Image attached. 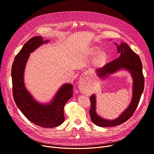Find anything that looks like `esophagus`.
<instances>
[{"label": "esophagus", "mask_w": 154, "mask_h": 154, "mask_svg": "<svg viewBox=\"0 0 154 154\" xmlns=\"http://www.w3.org/2000/svg\"><path fill=\"white\" fill-rule=\"evenodd\" d=\"M85 74L84 75V77H85ZM84 86V80L83 79H81V80H80V82H79V88H80V89H83V87Z\"/></svg>", "instance_id": "1"}]
</instances>
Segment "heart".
Returning <instances> with one entry per match:
<instances>
[{"mask_svg":"<svg viewBox=\"0 0 154 154\" xmlns=\"http://www.w3.org/2000/svg\"><path fill=\"white\" fill-rule=\"evenodd\" d=\"M99 50L100 49H99V47H94L92 49L91 52V54L92 55H95L99 52ZM107 57H108L107 54L106 52L102 51L99 54V55L98 56L97 61L99 62H103V61H106L107 59Z\"/></svg>","mask_w":154,"mask_h":154,"instance_id":"heart-1","label":"heart"}]
</instances>
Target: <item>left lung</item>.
<instances>
[{
    "label": "left lung",
    "instance_id": "obj_1",
    "mask_svg": "<svg viewBox=\"0 0 154 154\" xmlns=\"http://www.w3.org/2000/svg\"><path fill=\"white\" fill-rule=\"evenodd\" d=\"M115 44L117 45L118 53L120 54L119 58L97 69V74L99 78L103 79L119 70H125L128 71L133 79L132 100L128 107L117 118L114 120H107L97 114L96 112V95L95 94L92 95L90 97L91 102L90 116L93 123L99 127L117 126L124 123L130 119L138 106L144 89L142 64L139 56L137 55L126 43L121 42L119 45L117 43Z\"/></svg>",
    "mask_w": 154,
    "mask_h": 154
}]
</instances>
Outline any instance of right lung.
<instances>
[{
  "mask_svg": "<svg viewBox=\"0 0 154 154\" xmlns=\"http://www.w3.org/2000/svg\"><path fill=\"white\" fill-rule=\"evenodd\" d=\"M49 40H44L40 36L31 38L23 45L15 56L12 66V92L15 102L25 117L33 124L44 128L59 126L65 120L63 108L72 97L73 85L64 84L48 103L37 101L27 91L24 83V71L30 54Z\"/></svg>",
  "mask_w": 154,
  "mask_h": 154,
  "instance_id": "right-lung-1",
  "label": "right lung"
}]
</instances>
